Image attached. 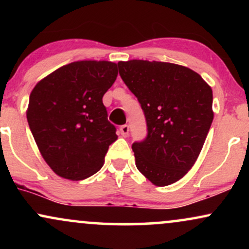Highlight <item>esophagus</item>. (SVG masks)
Listing matches in <instances>:
<instances>
[{
    "instance_id": "esophagus-1",
    "label": "esophagus",
    "mask_w": 249,
    "mask_h": 249,
    "mask_svg": "<svg viewBox=\"0 0 249 249\" xmlns=\"http://www.w3.org/2000/svg\"><path fill=\"white\" fill-rule=\"evenodd\" d=\"M128 131H130V127L128 125H123V126L119 127V133L122 134V137H127Z\"/></svg>"
}]
</instances>
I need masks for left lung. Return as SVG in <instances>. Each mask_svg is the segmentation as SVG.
<instances>
[{
	"mask_svg": "<svg viewBox=\"0 0 249 249\" xmlns=\"http://www.w3.org/2000/svg\"><path fill=\"white\" fill-rule=\"evenodd\" d=\"M118 68L146 117V139L132 145L136 166L156 186L173 184L193 167L206 141L212 89L196 71L174 63L131 59Z\"/></svg>",
	"mask_w": 249,
	"mask_h": 249,
	"instance_id": "left-lung-1",
	"label": "left lung"
}]
</instances>
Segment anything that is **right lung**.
Wrapping results in <instances>:
<instances>
[{
	"mask_svg": "<svg viewBox=\"0 0 249 249\" xmlns=\"http://www.w3.org/2000/svg\"><path fill=\"white\" fill-rule=\"evenodd\" d=\"M117 64L78 61L41 79L30 93L27 119L43 159L64 179L98 172L108 146L117 141L103 96L115 83Z\"/></svg>",
	"mask_w": 249,
	"mask_h": 249,
	"instance_id": "1",
	"label": "right lung"
}]
</instances>
